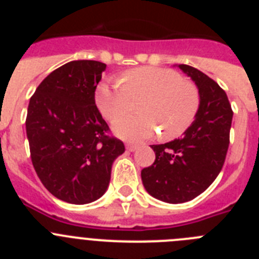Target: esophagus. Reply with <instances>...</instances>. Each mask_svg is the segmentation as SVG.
<instances>
[{
    "mask_svg": "<svg viewBox=\"0 0 259 259\" xmlns=\"http://www.w3.org/2000/svg\"><path fill=\"white\" fill-rule=\"evenodd\" d=\"M125 148H127L128 152H135V150H137V148H139V146L134 145V144H127V145H125Z\"/></svg>",
    "mask_w": 259,
    "mask_h": 259,
    "instance_id": "obj_1",
    "label": "esophagus"
}]
</instances>
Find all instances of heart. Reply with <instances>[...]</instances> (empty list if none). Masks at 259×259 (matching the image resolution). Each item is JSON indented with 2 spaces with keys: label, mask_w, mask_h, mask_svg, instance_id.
<instances>
[{
  "label": "heart",
  "mask_w": 259,
  "mask_h": 259,
  "mask_svg": "<svg viewBox=\"0 0 259 259\" xmlns=\"http://www.w3.org/2000/svg\"><path fill=\"white\" fill-rule=\"evenodd\" d=\"M123 85L104 81L96 89V105L109 120H115L132 108V100L141 97V116L116 120L113 130L128 141L150 139L162 130L166 139L179 136L192 124L200 107V92L194 84L170 68L140 67L127 71ZM158 125L157 126L156 124Z\"/></svg>",
  "instance_id": "1"
}]
</instances>
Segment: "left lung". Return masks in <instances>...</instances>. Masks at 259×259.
Instances as JSON below:
<instances>
[{
    "label": "left lung",
    "instance_id": "8db88e82",
    "mask_svg": "<svg viewBox=\"0 0 259 259\" xmlns=\"http://www.w3.org/2000/svg\"><path fill=\"white\" fill-rule=\"evenodd\" d=\"M176 66L197 87L200 107L183 137L150 145L155 161L141 171L146 192L168 203L193 200L217 179L230 145L233 116L227 95L214 80L192 66Z\"/></svg>",
    "mask_w": 259,
    "mask_h": 259
}]
</instances>
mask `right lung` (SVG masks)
Here are the masks:
<instances>
[{
    "label": "right lung",
    "mask_w": 259,
    "mask_h": 259,
    "mask_svg": "<svg viewBox=\"0 0 259 259\" xmlns=\"http://www.w3.org/2000/svg\"><path fill=\"white\" fill-rule=\"evenodd\" d=\"M106 65L77 59L50 72L29 100L26 119L32 164L45 188L75 205L104 196L124 144L109 137L95 101Z\"/></svg>",
    "instance_id": "1"
}]
</instances>
